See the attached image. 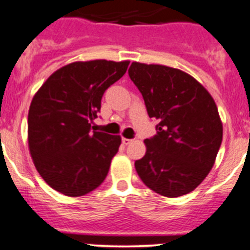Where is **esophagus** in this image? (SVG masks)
<instances>
[{"mask_svg":"<svg viewBox=\"0 0 250 250\" xmlns=\"http://www.w3.org/2000/svg\"><path fill=\"white\" fill-rule=\"evenodd\" d=\"M132 139H128V138H122V143L125 144V146H128V144L132 143Z\"/></svg>","mask_w":250,"mask_h":250,"instance_id":"obj_1","label":"esophagus"}]
</instances>
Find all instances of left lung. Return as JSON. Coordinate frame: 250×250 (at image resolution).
Returning <instances> with one entry per match:
<instances>
[{"label": "left lung", "instance_id": "1", "mask_svg": "<svg viewBox=\"0 0 250 250\" xmlns=\"http://www.w3.org/2000/svg\"><path fill=\"white\" fill-rule=\"evenodd\" d=\"M130 80L141 91L157 134L144 141L134 163L139 178L157 193L179 197L205 180L222 143L223 128L208 91L192 76L164 65L132 62Z\"/></svg>", "mask_w": 250, "mask_h": 250}]
</instances>
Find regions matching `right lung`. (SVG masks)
<instances>
[{
  "label": "right lung",
  "instance_id": "1",
  "mask_svg": "<svg viewBox=\"0 0 250 250\" xmlns=\"http://www.w3.org/2000/svg\"><path fill=\"white\" fill-rule=\"evenodd\" d=\"M129 62H76L51 74L28 112V146L37 170L62 195L78 197L106 179L121 137L95 132L104 91L120 80Z\"/></svg>",
  "mask_w": 250,
  "mask_h": 250
}]
</instances>
